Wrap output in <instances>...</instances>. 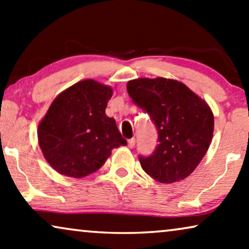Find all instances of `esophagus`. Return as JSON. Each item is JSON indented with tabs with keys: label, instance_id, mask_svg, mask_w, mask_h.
<instances>
[{
	"label": "esophagus",
	"instance_id": "34e87169",
	"mask_svg": "<svg viewBox=\"0 0 249 249\" xmlns=\"http://www.w3.org/2000/svg\"><path fill=\"white\" fill-rule=\"evenodd\" d=\"M135 144H136V139L135 138H131V139H129V141H128V147L129 148L135 147Z\"/></svg>",
	"mask_w": 249,
	"mask_h": 249
}]
</instances>
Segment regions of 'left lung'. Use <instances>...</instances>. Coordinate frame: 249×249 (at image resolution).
<instances>
[{
    "instance_id": "8db88e82",
    "label": "left lung",
    "mask_w": 249,
    "mask_h": 249,
    "mask_svg": "<svg viewBox=\"0 0 249 249\" xmlns=\"http://www.w3.org/2000/svg\"><path fill=\"white\" fill-rule=\"evenodd\" d=\"M127 90L159 132L154 153L139 156L142 170L161 183L192 175L212 142L214 117L209 104L181 81L168 78H138L128 81Z\"/></svg>"
}]
</instances>
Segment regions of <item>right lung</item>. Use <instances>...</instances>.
Here are the masks:
<instances>
[{
	"mask_svg": "<svg viewBox=\"0 0 249 249\" xmlns=\"http://www.w3.org/2000/svg\"><path fill=\"white\" fill-rule=\"evenodd\" d=\"M112 87L85 79L60 93L37 129L44 158L60 175L84 178L97 171L111 151L127 145L105 114Z\"/></svg>",
	"mask_w": 249,
	"mask_h": 249,
	"instance_id": "add662e5",
	"label": "right lung"
}]
</instances>
